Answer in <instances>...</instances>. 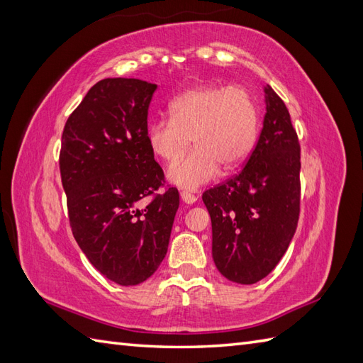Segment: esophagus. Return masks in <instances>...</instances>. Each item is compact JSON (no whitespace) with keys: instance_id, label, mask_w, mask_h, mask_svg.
Returning a JSON list of instances; mask_svg holds the SVG:
<instances>
[{"instance_id":"obj_1","label":"esophagus","mask_w":363,"mask_h":363,"mask_svg":"<svg viewBox=\"0 0 363 363\" xmlns=\"http://www.w3.org/2000/svg\"><path fill=\"white\" fill-rule=\"evenodd\" d=\"M181 199L185 202V204H195L198 198L193 195V193L184 190V191H181Z\"/></svg>"}]
</instances>
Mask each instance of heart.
<instances>
[{"instance_id": "heart-1", "label": "heart", "mask_w": 363, "mask_h": 363, "mask_svg": "<svg viewBox=\"0 0 363 363\" xmlns=\"http://www.w3.org/2000/svg\"><path fill=\"white\" fill-rule=\"evenodd\" d=\"M261 128L259 106L246 89L207 85L185 91L170 104V117L148 125L151 151L173 162L190 147L196 148L168 168V179L195 190L221 172H233L254 151Z\"/></svg>"}]
</instances>
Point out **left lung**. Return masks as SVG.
<instances>
[{
    "instance_id": "8db88e82",
    "label": "left lung",
    "mask_w": 363,
    "mask_h": 363,
    "mask_svg": "<svg viewBox=\"0 0 363 363\" xmlns=\"http://www.w3.org/2000/svg\"><path fill=\"white\" fill-rule=\"evenodd\" d=\"M257 145L242 170L208 189L212 255L227 280L254 284L271 274L300 216V142L283 100L271 86Z\"/></svg>"
}]
</instances>
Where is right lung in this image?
Here are the masks:
<instances>
[{
  "mask_svg": "<svg viewBox=\"0 0 363 363\" xmlns=\"http://www.w3.org/2000/svg\"><path fill=\"white\" fill-rule=\"evenodd\" d=\"M155 83L104 79L67 117L60 174L75 241L121 286L145 281L167 254L179 193L147 139ZM148 197L149 201L145 199Z\"/></svg>",
  "mask_w": 363,
  "mask_h": 363,
  "instance_id": "obj_1",
  "label": "right lung"
}]
</instances>
